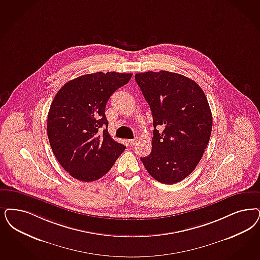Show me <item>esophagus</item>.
Returning a JSON list of instances; mask_svg holds the SVG:
<instances>
[{"mask_svg": "<svg viewBox=\"0 0 260 260\" xmlns=\"http://www.w3.org/2000/svg\"><path fill=\"white\" fill-rule=\"evenodd\" d=\"M136 143H137V138H134V139H129V140H128V144H129L131 146H135Z\"/></svg>", "mask_w": 260, "mask_h": 260, "instance_id": "esophagus-1", "label": "esophagus"}]
</instances>
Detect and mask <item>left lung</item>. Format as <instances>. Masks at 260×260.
<instances>
[{"instance_id": "1", "label": "left lung", "mask_w": 260, "mask_h": 260, "mask_svg": "<svg viewBox=\"0 0 260 260\" xmlns=\"http://www.w3.org/2000/svg\"><path fill=\"white\" fill-rule=\"evenodd\" d=\"M135 77L154 127L152 152L141 161L157 181L177 183L196 168L209 141L212 114L207 99L197 82L180 74L149 71Z\"/></svg>"}]
</instances>
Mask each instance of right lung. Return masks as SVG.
Masks as SVG:
<instances>
[{
  "label": "right lung",
  "instance_id": "right-lung-1",
  "mask_svg": "<svg viewBox=\"0 0 260 260\" xmlns=\"http://www.w3.org/2000/svg\"><path fill=\"white\" fill-rule=\"evenodd\" d=\"M133 74L108 72L83 75L66 82L48 113L47 134L57 161L73 178L89 182L114 165L125 146L108 134L106 106Z\"/></svg>",
  "mask_w": 260,
  "mask_h": 260
}]
</instances>
